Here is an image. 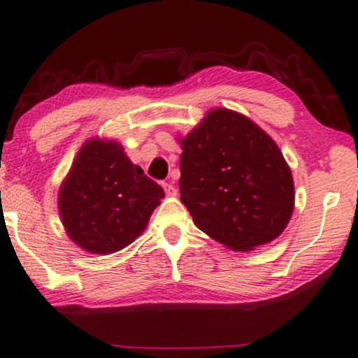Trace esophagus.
Returning a JSON list of instances; mask_svg holds the SVG:
<instances>
[{
	"instance_id": "1",
	"label": "esophagus",
	"mask_w": 358,
	"mask_h": 358,
	"mask_svg": "<svg viewBox=\"0 0 358 358\" xmlns=\"http://www.w3.org/2000/svg\"><path fill=\"white\" fill-rule=\"evenodd\" d=\"M163 190H165L166 196H176V195H178V190L174 189V185L171 182H163Z\"/></svg>"
}]
</instances>
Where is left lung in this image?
Wrapping results in <instances>:
<instances>
[{"instance_id":"8db88e82","label":"left lung","mask_w":358,"mask_h":358,"mask_svg":"<svg viewBox=\"0 0 358 358\" xmlns=\"http://www.w3.org/2000/svg\"><path fill=\"white\" fill-rule=\"evenodd\" d=\"M179 143L180 201L203 233L236 252L283 233L294 210L291 168L252 119L214 108Z\"/></svg>"}]
</instances>
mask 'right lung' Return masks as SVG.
<instances>
[{"label":"right lung","instance_id":"1","mask_svg":"<svg viewBox=\"0 0 358 358\" xmlns=\"http://www.w3.org/2000/svg\"><path fill=\"white\" fill-rule=\"evenodd\" d=\"M165 196L115 140H87L62 180L58 208L67 236L94 255L130 245Z\"/></svg>","mask_w":358,"mask_h":358}]
</instances>
